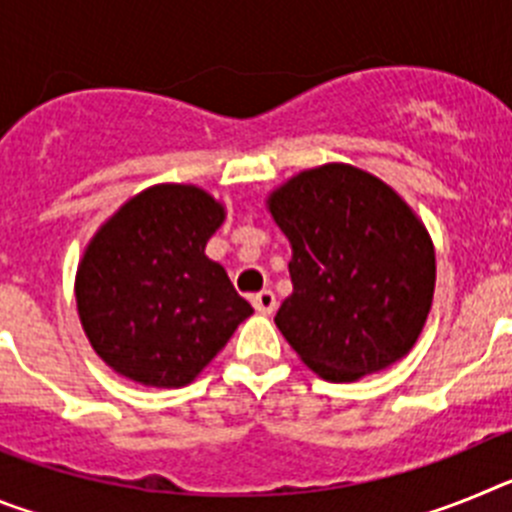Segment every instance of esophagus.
I'll use <instances>...</instances> for the list:
<instances>
[{
	"mask_svg": "<svg viewBox=\"0 0 512 512\" xmlns=\"http://www.w3.org/2000/svg\"><path fill=\"white\" fill-rule=\"evenodd\" d=\"M251 305L259 315H271V312L277 310V295L271 289H261L259 295L251 297Z\"/></svg>",
	"mask_w": 512,
	"mask_h": 512,
	"instance_id": "34e87169",
	"label": "esophagus"
}]
</instances>
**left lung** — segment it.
I'll list each match as a JSON object with an SVG mask.
<instances>
[{
	"label": "left lung",
	"mask_w": 512,
	"mask_h": 512,
	"mask_svg": "<svg viewBox=\"0 0 512 512\" xmlns=\"http://www.w3.org/2000/svg\"><path fill=\"white\" fill-rule=\"evenodd\" d=\"M292 246V295L277 328L325 382H356L410 354L436 289L423 220L379 176L305 169L266 197Z\"/></svg>",
	"instance_id": "8db88e82"
}]
</instances>
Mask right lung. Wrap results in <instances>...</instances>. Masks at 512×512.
<instances>
[{
  "label": "right lung",
  "mask_w": 512,
  "mask_h": 512,
  "mask_svg": "<svg viewBox=\"0 0 512 512\" xmlns=\"http://www.w3.org/2000/svg\"><path fill=\"white\" fill-rule=\"evenodd\" d=\"M225 205L194 184H156L112 212L76 269V310L99 359L146 387H184L253 307L205 246Z\"/></svg>",
  "instance_id": "add662e5"
}]
</instances>
